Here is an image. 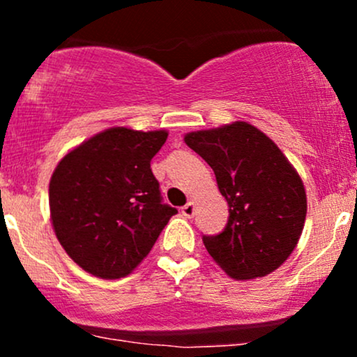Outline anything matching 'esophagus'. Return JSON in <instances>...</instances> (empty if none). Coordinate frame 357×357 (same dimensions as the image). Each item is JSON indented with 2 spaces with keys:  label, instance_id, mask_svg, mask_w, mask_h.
Instances as JSON below:
<instances>
[{
  "label": "esophagus",
  "instance_id": "obj_1",
  "mask_svg": "<svg viewBox=\"0 0 357 357\" xmlns=\"http://www.w3.org/2000/svg\"><path fill=\"white\" fill-rule=\"evenodd\" d=\"M195 211H196V204L192 203V202H188L186 204H184V206L181 208V213L184 216H186V218H191L192 215H195Z\"/></svg>",
  "mask_w": 357,
  "mask_h": 357
}]
</instances>
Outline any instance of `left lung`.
I'll use <instances>...</instances> for the list:
<instances>
[{
    "label": "left lung",
    "mask_w": 357,
    "mask_h": 357,
    "mask_svg": "<svg viewBox=\"0 0 357 357\" xmlns=\"http://www.w3.org/2000/svg\"><path fill=\"white\" fill-rule=\"evenodd\" d=\"M184 142L215 171L230 206L227 227L203 235L213 260L236 280L265 277L289 258L304 228V183L275 142L247 122L196 130Z\"/></svg>",
    "instance_id": "1"
}]
</instances>
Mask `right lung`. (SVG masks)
<instances>
[{
	"instance_id": "right-lung-1",
	"label": "right lung",
	"mask_w": 357,
	"mask_h": 357,
	"mask_svg": "<svg viewBox=\"0 0 357 357\" xmlns=\"http://www.w3.org/2000/svg\"><path fill=\"white\" fill-rule=\"evenodd\" d=\"M166 130L112 127L70 151L50 179V215L60 245L85 272L129 275L178 210L162 203L151 159Z\"/></svg>"
}]
</instances>
